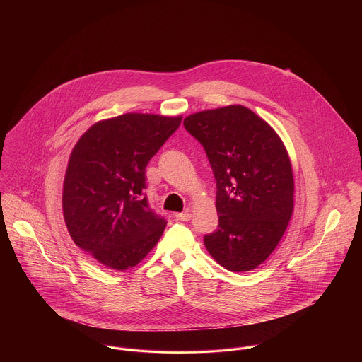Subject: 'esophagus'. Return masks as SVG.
I'll use <instances>...</instances> for the list:
<instances>
[{"mask_svg": "<svg viewBox=\"0 0 362 362\" xmlns=\"http://www.w3.org/2000/svg\"><path fill=\"white\" fill-rule=\"evenodd\" d=\"M175 217L177 220H181V221H189L191 220V213L187 210V211H181V213H175Z\"/></svg>", "mask_w": 362, "mask_h": 362, "instance_id": "1", "label": "esophagus"}]
</instances>
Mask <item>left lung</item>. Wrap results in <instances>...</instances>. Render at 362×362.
I'll return each mask as SVG.
<instances>
[{
	"label": "left lung",
	"mask_w": 362,
	"mask_h": 362,
	"mask_svg": "<svg viewBox=\"0 0 362 362\" xmlns=\"http://www.w3.org/2000/svg\"><path fill=\"white\" fill-rule=\"evenodd\" d=\"M184 127L204 146L216 180L218 226L204 238L209 254L231 272L258 267L294 209L293 168L281 139L244 105L191 114Z\"/></svg>",
	"instance_id": "1"
}]
</instances>
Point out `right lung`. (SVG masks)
Returning a JSON list of instances; mask_svg holds the SVG:
<instances>
[{"mask_svg": "<svg viewBox=\"0 0 362 362\" xmlns=\"http://www.w3.org/2000/svg\"><path fill=\"white\" fill-rule=\"evenodd\" d=\"M181 119L122 114L92 125L71 153L62 189L65 224L74 243L107 269L136 266L165 228L145 195V171Z\"/></svg>", "mask_w": 362, "mask_h": 362, "instance_id": "right-lung-1", "label": "right lung"}]
</instances>
